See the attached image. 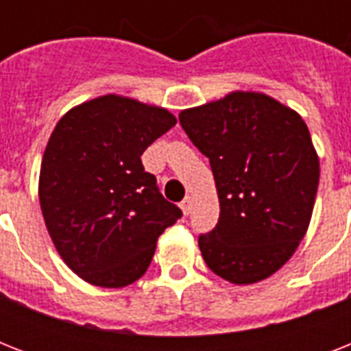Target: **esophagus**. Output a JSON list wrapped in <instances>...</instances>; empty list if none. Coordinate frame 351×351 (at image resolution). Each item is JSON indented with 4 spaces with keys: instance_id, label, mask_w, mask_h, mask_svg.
<instances>
[{
    "instance_id": "esophagus-1",
    "label": "esophagus",
    "mask_w": 351,
    "mask_h": 351,
    "mask_svg": "<svg viewBox=\"0 0 351 351\" xmlns=\"http://www.w3.org/2000/svg\"><path fill=\"white\" fill-rule=\"evenodd\" d=\"M191 208H193V200L189 197H186L184 200L180 202V209L184 215H189L191 213Z\"/></svg>"
}]
</instances>
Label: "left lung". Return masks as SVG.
Segmentation results:
<instances>
[{"mask_svg":"<svg viewBox=\"0 0 351 351\" xmlns=\"http://www.w3.org/2000/svg\"><path fill=\"white\" fill-rule=\"evenodd\" d=\"M209 158L219 195V224L198 247L215 275L237 286L261 282L293 256L310 228L319 154L304 120L258 90L178 114Z\"/></svg>","mask_w":351,"mask_h":351,"instance_id":"left-lung-1","label":"left lung"}]
</instances>
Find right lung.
I'll return each instance as SVG.
<instances>
[{
  "label": "right lung",
  "instance_id": "obj_1",
  "mask_svg": "<svg viewBox=\"0 0 351 351\" xmlns=\"http://www.w3.org/2000/svg\"><path fill=\"white\" fill-rule=\"evenodd\" d=\"M176 123L164 107L104 95L69 109L41 160L40 208L52 244L85 282L125 288L182 217L143 171L142 153Z\"/></svg>",
  "mask_w": 351,
  "mask_h": 351
}]
</instances>
